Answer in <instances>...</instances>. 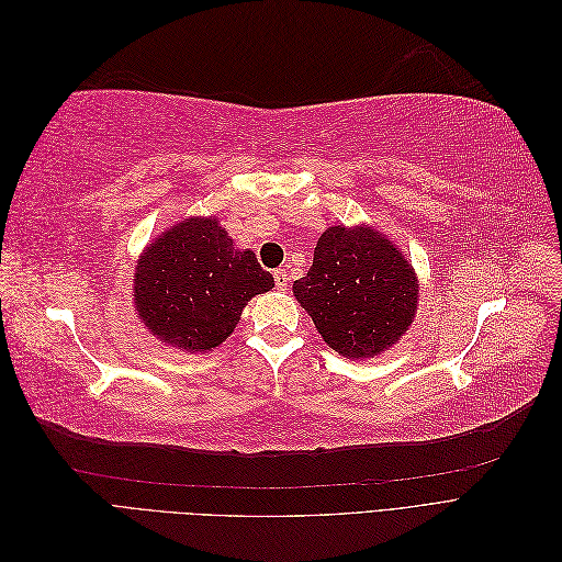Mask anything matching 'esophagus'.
I'll use <instances>...</instances> for the list:
<instances>
[{"label":"esophagus","instance_id":"esophagus-1","mask_svg":"<svg viewBox=\"0 0 562 562\" xmlns=\"http://www.w3.org/2000/svg\"><path fill=\"white\" fill-rule=\"evenodd\" d=\"M288 281H291V277H288L285 269H277V271H274V283H277L279 291H285Z\"/></svg>","mask_w":562,"mask_h":562}]
</instances>
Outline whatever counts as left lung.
Wrapping results in <instances>:
<instances>
[{
	"label": "left lung",
	"instance_id": "8db88e82",
	"mask_svg": "<svg viewBox=\"0 0 562 562\" xmlns=\"http://www.w3.org/2000/svg\"><path fill=\"white\" fill-rule=\"evenodd\" d=\"M293 293L328 347L349 359H368L398 342L417 310L413 267L370 227L323 232L314 265Z\"/></svg>",
	"mask_w": 562,
	"mask_h": 562
}]
</instances>
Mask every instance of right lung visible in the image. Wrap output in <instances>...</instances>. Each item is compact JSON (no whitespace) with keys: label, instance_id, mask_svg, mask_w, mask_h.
<instances>
[{"label":"right lung","instance_id":"1","mask_svg":"<svg viewBox=\"0 0 562 562\" xmlns=\"http://www.w3.org/2000/svg\"><path fill=\"white\" fill-rule=\"evenodd\" d=\"M274 288L252 250H234L215 217H190L151 244L133 279L135 307L164 342L187 351L223 345L252 295Z\"/></svg>","mask_w":562,"mask_h":562}]
</instances>
